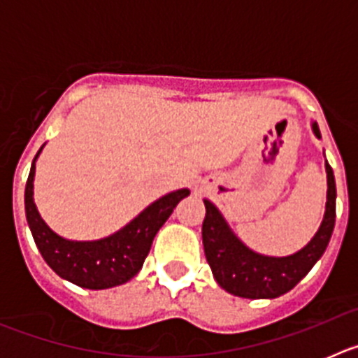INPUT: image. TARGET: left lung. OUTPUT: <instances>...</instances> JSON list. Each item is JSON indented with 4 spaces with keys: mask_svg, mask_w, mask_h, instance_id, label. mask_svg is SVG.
Here are the masks:
<instances>
[{
    "mask_svg": "<svg viewBox=\"0 0 358 358\" xmlns=\"http://www.w3.org/2000/svg\"><path fill=\"white\" fill-rule=\"evenodd\" d=\"M312 131L321 140L317 123ZM327 169V210L314 238L290 256H265L249 249L227 226L226 218L213 202L204 199L206 217L202 222L204 255L215 280L226 292L248 299H274L294 287L310 273L315 262L327 251L335 226V177L331 166Z\"/></svg>",
    "mask_w": 358,
    "mask_h": 358,
    "instance_id": "8db88e82",
    "label": "left lung"
}]
</instances>
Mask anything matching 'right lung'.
Segmentation results:
<instances>
[{"label": "right lung", "instance_id": "obj_1", "mask_svg": "<svg viewBox=\"0 0 358 358\" xmlns=\"http://www.w3.org/2000/svg\"><path fill=\"white\" fill-rule=\"evenodd\" d=\"M36 159L31 163L27 188H24V211L30 226L31 236L43 255L44 262L55 271L62 280H68L82 289L102 290L110 287L123 285L140 273L152 240L157 235L173 208L179 201L189 195L188 188L176 189L154 201L145 208L138 217H134L127 226L100 240L62 238L48 227L41 218L34 202V177H36Z\"/></svg>", "mask_w": 358, "mask_h": 358}]
</instances>
